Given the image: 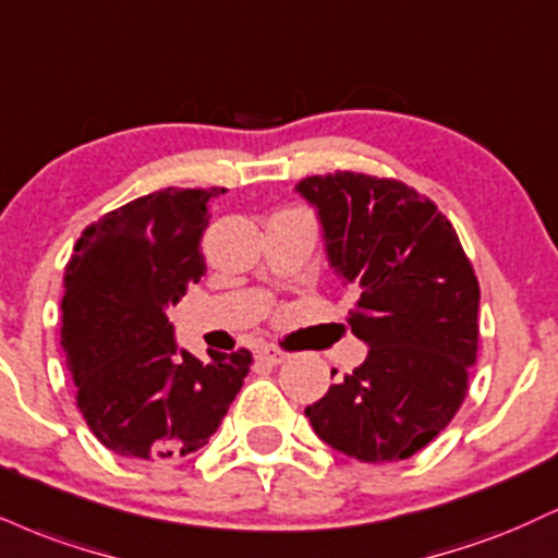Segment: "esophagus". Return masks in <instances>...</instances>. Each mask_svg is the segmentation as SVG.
Listing matches in <instances>:
<instances>
[{"mask_svg":"<svg viewBox=\"0 0 558 558\" xmlns=\"http://www.w3.org/2000/svg\"><path fill=\"white\" fill-rule=\"evenodd\" d=\"M259 359L267 361V364L278 366V364H286V361H291V353L283 351V348H278V345H265L259 351Z\"/></svg>","mask_w":558,"mask_h":558,"instance_id":"1","label":"esophagus"}]
</instances>
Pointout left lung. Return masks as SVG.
Masks as SVG:
<instances>
[{"label": "left lung", "mask_w": 558, "mask_h": 558, "mask_svg": "<svg viewBox=\"0 0 558 558\" xmlns=\"http://www.w3.org/2000/svg\"><path fill=\"white\" fill-rule=\"evenodd\" d=\"M296 192L317 207L330 265L355 293L348 325L368 345L308 421L348 458L408 460L468 395L481 301L471 259L447 215L398 179L335 171Z\"/></svg>", "instance_id": "1"}]
</instances>
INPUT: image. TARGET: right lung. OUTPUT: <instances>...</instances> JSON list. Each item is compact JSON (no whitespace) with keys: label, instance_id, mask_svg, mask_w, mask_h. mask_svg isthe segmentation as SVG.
Segmentation results:
<instances>
[{"label":"right lung","instance_id":"add662e5","mask_svg":"<svg viewBox=\"0 0 558 558\" xmlns=\"http://www.w3.org/2000/svg\"><path fill=\"white\" fill-rule=\"evenodd\" d=\"M223 190H160L90 223L64 267L62 348L85 424L111 452L179 460L197 452L250 374L252 353L179 351L169 322L205 275L199 241Z\"/></svg>","mask_w":558,"mask_h":558}]
</instances>
